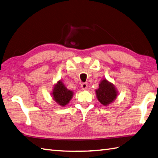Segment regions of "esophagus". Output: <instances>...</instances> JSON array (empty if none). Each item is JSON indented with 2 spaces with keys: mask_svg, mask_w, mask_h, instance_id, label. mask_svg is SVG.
<instances>
[{
  "mask_svg": "<svg viewBox=\"0 0 158 158\" xmlns=\"http://www.w3.org/2000/svg\"><path fill=\"white\" fill-rule=\"evenodd\" d=\"M87 87V83H83L81 84V88L82 89H85Z\"/></svg>",
  "mask_w": 158,
  "mask_h": 158,
  "instance_id": "obj_1",
  "label": "esophagus"
}]
</instances>
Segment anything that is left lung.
<instances>
[{"label": "left lung", "mask_w": 158, "mask_h": 158, "mask_svg": "<svg viewBox=\"0 0 158 158\" xmlns=\"http://www.w3.org/2000/svg\"><path fill=\"white\" fill-rule=\"evenodd\" d=\"M97 98L102 104L107 106L115 100L117 96L116 89L112 83L104 79L102 81L98 90L96 91Z\"/></svg>", "instance_id": "8db88e82"}]
</instances>
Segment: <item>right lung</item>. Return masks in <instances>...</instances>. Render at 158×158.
Instances as JSON below:
<instances>
[{"mask_svg":"<svg viewBox=\"0 0 158 158\" xmlns=\"http://www.w3.org/2000/svg\"><path fill=\"white\" fill-rule=\"evenodd\" d=\"M53 99L62 106L67 105L73 96V91L67 89L61 81H58L53 90Z\"/></svg>","mask_w":158,"mask_h":158,"instance_id":"add662e5","label":"right lung"}]
</instances>
